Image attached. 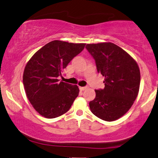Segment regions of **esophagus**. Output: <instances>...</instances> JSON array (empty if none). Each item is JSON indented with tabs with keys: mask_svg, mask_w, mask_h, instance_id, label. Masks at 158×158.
I'll use <instances>...</instances> for the list:
<instances>
[{
	"mask_svg": "<svg viewBox=\"0 0 158 158\" xmlns=\"http://www.w3.org/2000/svg\"><path fill=\"white\" fill-rule=\"evenodd\" d=\"M87 88V87H79V89H81V91H84Z\"/></svg>",
	"mask_w": 158,
	"mask_h": 158,
	"instance_id": "34e87169",
	"label": "esophagus"
}]
</instances>
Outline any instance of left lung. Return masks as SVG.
<instances>
[{
  "instance_id": "obj_1",
  "label": "left lung",
  "mask_w": 158,
  "mask_h": 158,
  "mask_svg": "<svg viewBox=\"0 0 158 158\" xmlns=\"http://www.w3.org/2000/svg\"><path fill=\"white\" fill-rule=\"evenodd\" d=\"M98 73L105 77L104 89H96L89 102L92 112L106 121H115L128 111L136 99L140 71L131 55L113 43L87 44Z\"/></svg>"
}]
</instances>
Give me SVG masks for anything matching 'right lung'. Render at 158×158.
Wrapping results in <instances>:
<instances>
[{
    "mask_svg": "<svg viewBox=\"0 0 158 158\" xmlns=\"http://www.w3.org/2000/svg\"><path fill=\"white\" fill-rule=\"evenodd\" d=\"M85 44L55 40L34 54L25 67L23 82L30 103L43 117L56 118L70 109L79 94L77 85L62 81L64 69L84 49Z\"/></svg>",
    "mask_w": 158,
    "mask_h": 158,
    "instance_id": "obj_1",
    "label": "right lung"
}]
</instances>
